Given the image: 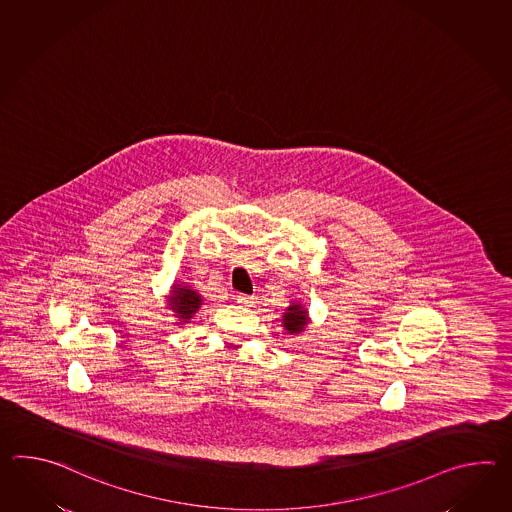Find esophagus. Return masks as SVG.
Here are the masks:
<instances>
[{"mask_svg": "<svg viewBox=\"0 0 512 512\" xmlns=\"http://www.w3.org/2000/svg\"><path fill=\"white\" fill-rule=\"evenodd\" d=\"M237 303H239L240 307H250L251 303H253V297L239 294L237 296Z\"/></svg>", "mask_w": 512, "mask_h": 512, "instance_id": "obj_1", "label": "esophagus"}]
</instances>
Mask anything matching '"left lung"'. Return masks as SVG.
<instances>
[{
    "mask_svg": "<svg viewBox=\"0 0 512 512\" xmlns=\"http://www.w3.org/2000/svg\"><path fill=\"white\" fill-rule=\"evenodd\" d=\"M308 325V310L301 303H292L283 314V327L288 334H299Z\"/></svg>",
    "mask_w": 512,
    "mask_h": 512,
    "instance_id": "obj_1",
    "label": "left lung"
}]
</instances>
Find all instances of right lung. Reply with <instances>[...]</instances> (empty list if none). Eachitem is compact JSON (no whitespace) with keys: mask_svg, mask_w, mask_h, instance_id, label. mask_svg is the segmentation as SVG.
I'll list each match as a JSON object with an SVG mask.
<instances>
[{"mask_svg":"<svg viewBox=\"0 0 512 512\" xmlns=\"http://www.w3.org/2000/svg\"><path fill=\"white\" fill-rule=\"evenodd\" d=\"M200 307L202 296L196 290H191L189 284H172L169 308L176 314V318H180V323H189V319L193 318V314H196Z\"/></svg>","mask_w":512,"mask_h":512,"instance_id":"add662e5","label":"right lung"}]
</instances>
